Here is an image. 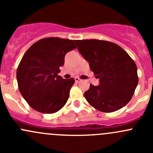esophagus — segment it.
<instances>
[{
    "label": "esophagus",
    "instance_id": "esophagus-1",
    "mask_svg": "<svg viewBox=\"0 0 153 153\" xmlns=\"http://www.w3.org/2000/svg\"><path fill=\"white\" fill-rule=\"evenodd\" d=\"M75 82H76V83H78V82H80L81 80L79 78H77V77H76V78H75Z\"/></svg>",
    "mask_w": 153,
    "mask_h": 153
}]
</instances>
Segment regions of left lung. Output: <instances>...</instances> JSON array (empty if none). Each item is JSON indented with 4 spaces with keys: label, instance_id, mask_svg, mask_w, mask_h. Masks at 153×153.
<instances>
[{
    "label": "left lung",
    "instance_id": "left-lung-1",
    "mask_svg": "<svg viewBox=\"0 0 153 153\" xmlns=\"http://www.w3.org/2000/svg\"><path fill=\"white\" fill-rule=\"evenodd\" d=\"M78 49L99 78V85L90 84L84 92L95 109L112 112L129 103L138 83L137 67L126 51L114 43L101 40H76Z\"/></svg>",
    "mask_w": 153,
    "mask_h": 153
}]
</instances>
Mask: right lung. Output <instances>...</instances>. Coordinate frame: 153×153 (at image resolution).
<instances>
[{"mask_svg":"<svg viewBox=\"0 0 153 153\" xmlns=\"http://www.w3.org/2000/svg\"><path fill=\"white\" fill-rule=\"evenodd\" d=\"M75 48L72 40L47 38L25 52L17 69V81L21 94L35 110L52 114L66 104L75 79H64L58 74L66 54Z\"/></svg>","mask_w":153,"mask_h":153,"instance_id":"obj_1","label":"right lung"}]
</instances>
